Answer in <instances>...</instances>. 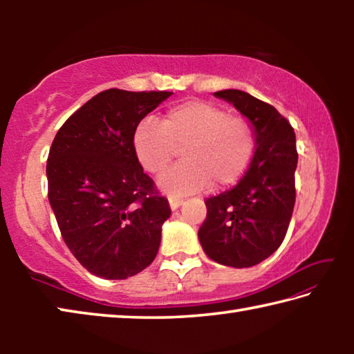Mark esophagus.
Returning <instances> with one entry per match:
<instances>
[{
  "mask_svg": "<svg viewBox=\"0 0 354 354\" xmlns=\"http://www.w3.org/2000/svg\"><path fill=\"white\" fill-rule=\"evenodd\" d=\"M169 203H170L171 211H176V209L183 205V198H178V196H170Z\"/></svg>",
  "mask_w": 354,
  "mask_h": 354,
  "instance_id": "esophagus-1",
  "label": "esophagus"
}]
</instances>
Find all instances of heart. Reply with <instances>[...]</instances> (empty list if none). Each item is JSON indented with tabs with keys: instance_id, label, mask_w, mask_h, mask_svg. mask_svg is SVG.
I'll use <instances>...</instances> for the list:
<instances>
[{
	"instance_id": "obj_1",
	"label": "heart",
	"mask_w": 354,
	"mask_h": 354,
	"mask_svg": "<svg viewBox=\"0 0 354 354\" xmlns=\"http://www.w3.org/2000/svg\"><path fill=\"white\" fill-rule=\"evenodd\" d=\"M136 158L149 173L162 171L183 149V164L164 171L158 184L165 194L183 196L212 185L236 184L251 164L254 131L247 120L207 101H187L173 107L162 123L143 120L133 137Z\"/></svg>"
}]
</instances>
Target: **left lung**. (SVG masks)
<instances>
[{
	"instance_id": "8db88e82",
	"label": "left lung",
	"mask_w": 354,
	"mask_h": 354,
	"mask_svg": "<svg viewBox=\"0 0 354 354\" xmlns=\"http://www.w3.org/2000/svg\"><path fill=\"white\" fill-rule=\"evenodd\" d=\"M250 120L256 149L234 187L207 198L198 231L205 253L221 266L245 268L267 259L283 243L295 206L298 153L290 123L273 106L227 88L214 93Z\"/></svg>"
}]
</instances>
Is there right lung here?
Wrapping results in <instances>:
<instances>
[{
  "label": "right lung",
  "instance_id": "obj_1",
  "mask_svg": "<svg viewBox=\"0 0 354 354\" xmlns=\"http://www.w3.org/2000/svg\"><path fill=\"white\" fill-rule=\"evenodd\" d=\"M171 92L109 88L80 107L53 140L48 200L68 250L104 279H127L154 261L170 205L136 158L139 123Z\"/></svg>",
  "mask_w": 354,
  "mask_h": 354
}]
</instances>
